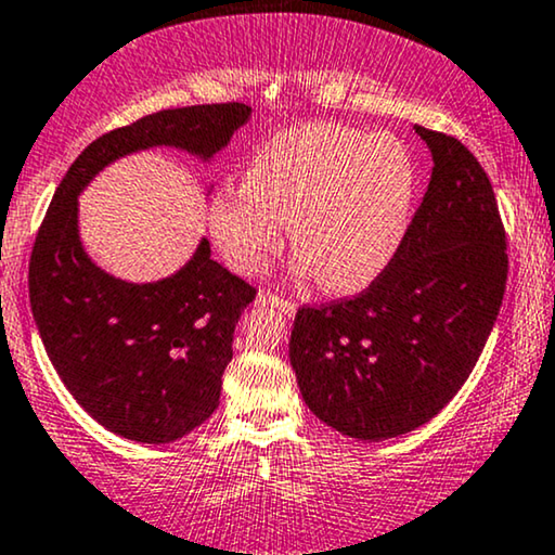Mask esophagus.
Returning <instances> with one entry per match:
<instances>
[{
	"mask_svg": "<svg viewBox=\"0 0 555 555\" xmlns=\"http://www.w3.org/2000/svg\"><path fill=\"white\" fill-rule=\"evenodd\" d=\"M258 305L276 307V310H282L286 318H292V314L297 312V305H294V301L279 297V294H273V292H261V294H258Z\"/></svg>",
	"mask_w": 555,
	"mask_h": 555,
	"instance_id": "34e87169",
	"label": "esophagus"
}]
</instances>
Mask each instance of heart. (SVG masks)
Segmentation results:
<instances>
[{"instance_id":"b5f03b06","label":"heart","mask_w":555,"mask_h":555,"mask_svg":"<svg viewBox=\"0 0 555 555\" xmlns=\"http://www.w3.org/2000/svg\"><path fill=\"white\" fill-rule=\"evenodd\" d=\"M417 160L402 140L335 122L276 132L250 156L243 186L207 207L209 235L237 273H258L289 225L301 269L322 289L361 292L402 248L417 202Z\"/></svg>"}]
</instances>
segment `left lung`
Returning a JSON list of instances; mask_svg holds the SVG:
<instances>
[{"label": "left lung", "mask_w": 555, "mask_h": 555, "mask_svg": "<svg viewBox=\"0 0 555 555\" xmlns=\"http://www.w3.org/2000/svg\"><path fill=\"white\" fill-rule=\"evenodd\" d=\"M433 177L387 271L356 297L299 307L289 361L322 423L397 438L464 387L500 314L507 235L492 184L459 138L415 125Z\"/></svg>", "instance_id": "8db88e82"}]
</instances>
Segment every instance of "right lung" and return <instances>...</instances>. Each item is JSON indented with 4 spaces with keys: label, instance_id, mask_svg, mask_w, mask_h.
Instances as JSON below:
<instances>
[{
    "label": "right lung",
    "instance_id": "add662e5",
    "mask_svg": "<svg viewBox=\"0 0 555 555\" xmlns=\"http://www.w3.org/2000/svg\"><path fill=\"white\" fill-rule=\"evenodd\" d=\"M248 117L241 102L194 104L104 132L68 168L35 235L27 284L48 359L76 402L128 440L171 443L212 415L256 289L212 261L207 241L164 282L109 276L83 254L76 196L132 151L173 145L212 158Z\"/></svg>",
    "mask_w": 555,
    "mask_h": 555
}]
</instances>
